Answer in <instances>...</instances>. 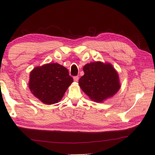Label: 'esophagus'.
I'll return each instance as SVG.
<instances>
[{"mask_svg":"<svg viewBox=\"0 0 155 155\" xmlns=\"http://www.w3.org/2000/svg\"><path fill=\"white\" fill-rule=\"evenodd\" d=\"M74 81L75 82H78V77H74Z\"/></svg>","mask_w":155,"mask_h":155,"instance_id":"34e87169","label":"esophagus"}]
</instances>
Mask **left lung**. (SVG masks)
<instances>
[{"label":"left lung","mask_w":155,"mask_h":155,"mask_svg":"<svg viewBox=\"0 0 155 155\" xmlns=\"http://www.w3.org/2000/svg\"><path fill=\"white\" fill-rule=\"evenodd\" d=\"M80 87L91 101L103 103L114 96L121 87L118 73L110 63L91 62L84 65Z\"/></svg>","instance_id":"1"}]
</instances>
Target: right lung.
Wrapping results in <instances>:
<instances>
[{
  "label": "right lung",
  "instance_id": "right-lung-1",
  "mask_svg": "<svg viewBox=\"0 0 155 155\" xmlns=\"http://www.w3.org/2000/svg\"><path fill=\"white\" fill-rule=\"evenodd\" d=\"M73 81L66 68L52 63L37 66L31 70L28 87L44 104H53L61 101Z\"/></svg>",
  "mask_w": 155,
  "mask_h": 155
}]
</instances>
